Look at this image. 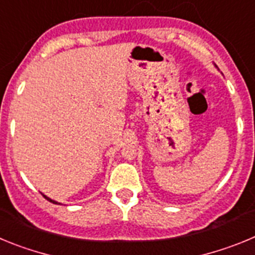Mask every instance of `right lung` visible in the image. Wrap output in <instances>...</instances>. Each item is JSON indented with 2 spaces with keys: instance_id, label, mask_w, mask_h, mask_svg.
Returning a JSON list of instances; mask_svg holds the SVG:
<instances>
[{
  "instance_id": "right-lung-1",
  "label": "right lung",
  "mask_w": 255,
  "mask_h": 255,
  "mask_svg": "<svg viewBox=\"0 0 255 255\" xmlns=\"http://www.w3.org/2000/svg\"><path fill=\"white\" fill-rule=\"evenodd\" d=\"M43 197H44V198H46V199H47V200H49V202H52V203H55V204H58V203H57V202H56V200H52V199H51V198H48V197H47V195H43Z\"/></svg>"
}]
</instances>
